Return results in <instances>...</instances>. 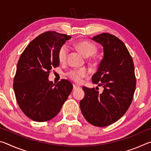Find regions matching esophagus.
Returning a JSON list of instances; mask_svg holds the SVG:
<instances>
[{
	"mask_svg": "<svg viewBox=\"0 0 151 151\" xmlns=\"http://www.w3.org/2000/svg\"><path fill=\"white\" fill-rule=\"evenodd\" d=\"M79 87H80V86H79L76 85H75V84H73V88L74 89H76V88H78Z\"/></svg>",
	"mask_w": 151,
	"mask_h": 151,
	"instance_id": "1",
	"label": "esophagus"
}]
</instances>
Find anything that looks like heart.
<instances>
[{
	"label": "heart",
	"instance_id": "heart-1",
	"mask_svg": "<svg viewBox=\"0 0 151 151\" xmlns=\"http://www.w3.org/2000/svg\"><path fill=\"white\" fill-rule=\"evenodd\" d=\"M76 48L80 51L84 57H89L93 56L96 52V47L91 42L88 41H82L76 45ZM68 53V48L67 45H64L61 47L58 52V58L60 63H65L67 58ZM88 72L85 68L77 70H72L68 72V75L75 82H80L81 78L87 75Z\"/></svg>",
	"mask_w": 151,
	"mask_h": 151
}]
</instances>
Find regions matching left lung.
Returning <instances> with one entry per match:
<instances>
[{"instance_id": "obj_1", "label": "left lung", "mask_w": 151, "mask_h": 151, "mask_svg": "<svg viewBox=\"0 0 151 151\" xmlns=\"http://www.w3.org/2000/svg\"><path fill=\"white\" fill-rule=\"evenodd\" d=\"M91 39L103 47V58L92 76L103 91L83 86L80 107L89 123L103 127L121 119L131 105L136 88L134 66L126 46L115 36L103 33Z\"/></svg>"}]
</instances>
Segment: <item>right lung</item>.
Wrapping results in <instances>:
<instances>
[{
  "label": "right lung",
  "instance_id": "add662e5",
  "mask_svg": "<svg viewBox=\"0 0 151 151\" xmlns=\"http://www.w3.org/2000/svg\"><path fill=\"white\" fill-rule=\"evenodd\" d=\"M70 39L55 31L46 32L32 40L20 55L13 88L20 109L33 121L54 118L73 90L67 80L57 84L48 80L52 68L59 65L58 50Z\"/></svg>",
  "mask_w": 151,
  "mask_h": 151
}]
</instances>
